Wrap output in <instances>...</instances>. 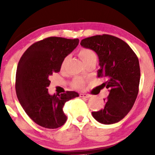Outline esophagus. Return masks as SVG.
<instances>
[{
    "label": "esophagus",
    "instance_id": "obj_1",
    "mask_svg": "<svg viewBox=\"0 0 155 155\" xmlns=\"http://www.w3.org/2000/svg\"><path fill=\"white\" fill-rule=\"evenodd\" d=\"M79 96L81 97H85V98H89L91 97L90 94H82L81 93L80 94H79Z\"/></svg>",
    "mask_w": 155,
    "mask_h": 155
}]
</instances>
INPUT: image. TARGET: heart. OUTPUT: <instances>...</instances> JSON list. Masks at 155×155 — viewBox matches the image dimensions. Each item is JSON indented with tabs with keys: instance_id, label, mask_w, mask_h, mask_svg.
Masks as SVG:
<instances>
[{
	"instance_id": "b5f03b06",
	"label": "heart",
	"mask_w": 155,
	"mask_h": 155,
	"mask_svg": "<svg viewBox=\"0 0 155 155\" xmlns=\"http://www.w3.org/2000/svg\"><path fill=\"white\" fill-rule=\"evenodd\" d=\"M79 55L81 58L83 62L86 64L87 62L90 61L91 60H97V54L94 50L88 48H82L79 51ZM68 57H66L63 60L62 62V67L64 66L66 64L67 61H68ZM85 85V80L82 79V77H76L73 79V82H72V85L75 88L80 89L82 88Z\"/></svg>"
}]
</instances>
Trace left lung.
Masks as SVG:
<instances>
[{
	"label": "left lung",
	"instance_id": "8db88e82",
	"mask_svg": "<svg viewBox=\"0 0 155 155\" xmlns=\"http://www.w3.org/2000/svg\"><path fill=\"white\" fill-rule=\"evenodd\" d=\"M80 44L97 54L101 67L97 76L106 78L107 82L102 85L109 91L104 107L92 112V115L101 124L118 122L130 111L137 97L140 80L138 58L127 43L109 34L87 37Z\"/></svg>",
	"mask_w": 155,
	"mask_h": 155
}]
</instances>
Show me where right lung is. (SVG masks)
Listing matches in <instances>:
<instances>
[{
    "mask_svg": "<svg viewBox=\"0 0 155 155\" xmlns=\"http://www.w3.org/2000/svg\"><path fill=\"white\" fill-rule=\"evenodd\" d=\"M79 39L50 37L36 42L25 51L18 64L15 91L20 104L38 125L55 129L64 124L65 103L79 97L75 91L50 95L49 77L58 73L63 60L79 44Z\"/></svg>",
    "mask_w": 155,
    "mask_h": 155,
    "instance_id": "obj_1",
    "label": "right lung"
}]
</instances>
